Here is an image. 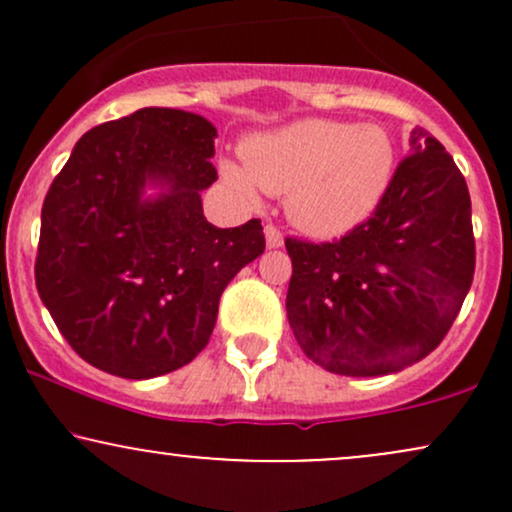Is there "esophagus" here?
I'll return each instance as SVG.
<instances>
[{"mask_svg":"<svg viewBox=\"0 0 512 512\" xmlns=\"http://www.w3.org/2000/svg\"><path fill=\"white\" fill-rule=\"evenodd\" d=\"M264 238H267V248H281L284 245V236H281V231L272 223H267L264 226Z\"/></svg>","mask_w":512,"mask_h":512,"instance_id":"34e87169","label":"esophagus"}]
</instances>
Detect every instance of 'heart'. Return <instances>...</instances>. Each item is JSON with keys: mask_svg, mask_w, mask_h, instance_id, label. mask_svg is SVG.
Instances as JSON below:
<instances>
[{"mask_svg": "<svg viewBox=\"0 0 512 512\" xmlns=\"http://www.w3.org/2000/svg\"><path fill=\"white\" fill-rule=\"evenodd\" d=\"M245 168L221 163L233 190L252 197L257 187L286 195V214L303 233L334 238L378 207L395 175V144L380 127L303 120L252 137Z\"/></svg>", "mask_w": 512, "mask_h": 512, "instance_id": "heart-1", "label": "heart"}]
</instances>
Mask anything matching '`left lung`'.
<instances>
[{
  "label": "left lung",
  "mask_w": 512,
  "mask_h": 512,
  "mask_svg": "<svg viewBox=\"0 0 512 512\" xmlns=\"http://www.w3.org/2000/svg\"><path fill=\"white\" fill-rule=\"evenodd\" d=\"M370 219L330 243L286 238V315L310 361L351 378L431 354L474 276L472 202L452 156L424 127Z\"/></svg>",
  "instance_id": "8db88e82"
}]
</instances>
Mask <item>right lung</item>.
<instances>
[{
	"label": "right lung",
	"mask_w": 512,
	"mask_h": 512,
	"mask_svg": "<svg viewBox=\"0 0 512 512\" xmlns=\"http://www.w3.org/2000/svg\"><path fill=\"white\" fill-rule=\"evenodd\" d=\"M216 127L142 108L88 129L40 214L35 286L69 346L117 378L178 370L209 344L228 281L264 252L260 219L216 228ZM146 181L164 187L143 199Z\"/></svg>",
	"instance_id": "add662e5"
}]
</instances>
